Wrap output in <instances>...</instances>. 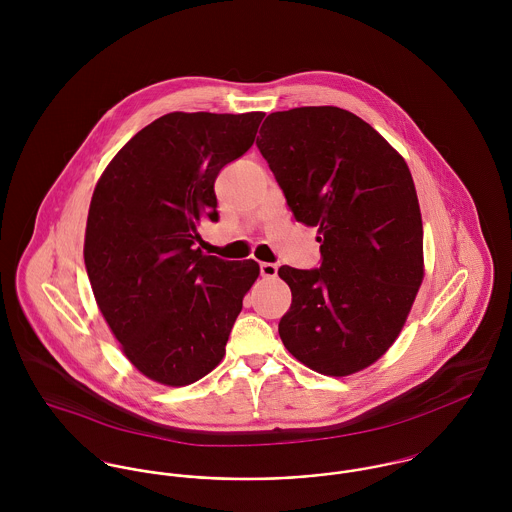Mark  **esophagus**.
Listing matches in <instances>:
<instances>
[{
	"mask_svg": "<svg viewBox=\"0 0 512 512\" xmlns=\"http://www.w3.org/2000/svg\"><path fill=\"white\" fill-rule=\"evenodd\" d=\"M260 274H262L264 278H276L278 266L272 264V262H262V264H260Z\"/></svg>",
	"mask_w": 512,
	"mask_h": 512,
	"instance_id": "esophagus-1",
	"label": "esophagus"
}]
</instances>
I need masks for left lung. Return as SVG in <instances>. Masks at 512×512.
<instances>
[{"label":"left lung","instance_id":"obj_1","mask_svg":"<svg viewBox=\"0 0 512 512\" xmlns=\"http://www.w3.org/2000/svg\"><path fill=\"white\" fill-rule=\"evenodd\" d=\"M293 217L319 226L321 266H282L278 331L297 361L347 376L396 341L424 278V228L402 155L337 106L270 114L256 140Z\"/></svg>","mask_w":512,"mask_h":512}]
</instances>
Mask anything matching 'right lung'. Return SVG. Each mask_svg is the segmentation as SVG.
Returning <instances> with one entry per match:
<instances>
[{
    "instance_id": "1",
    "label": "right lung",
    "mask_w": 512,
    "mask_h": 512,
    "mask_svg": "<svg viewBox=\"0 0 512 512\" xmlns=\"http://www.w3.org/2000/svg\"><path fill=\"white\" fill-rule=\"evenodd\" d=\"M266 114L171 112L140 130L102 173L84 266L122 351L147 378L185 386L219 365L254 260L207 256L199 226L219 220L215 181Z\"/></svg>"
}]
</instances>
